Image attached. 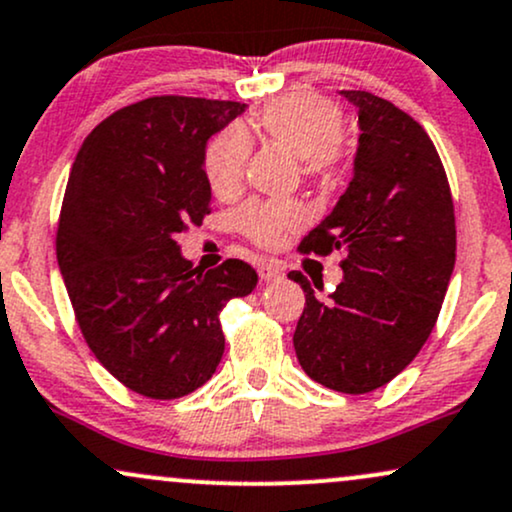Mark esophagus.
<instances>
[{
	"label": "esophagus",
	"instance_id": "esophagus-1",
	"mask_svg": "<svg viewBox=\"0 0 512 512\" xmlns=\"http://www.w3.org/2000/svg\"><path fill=\"white\" fill-rule=\"evenodd\" d=\"M257 272H260V279L264 283H272V281L283 279L281 264H276V262H262L260 267H257Z\"/></svg>",
	"mask_w": 512,
	"mask_h": 512
}]
</instances>
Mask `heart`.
Instances as JSON below:
<instances>
[{"label": "heart", "mask_w": 512, "mask_h": 512, "mask_svg": "<svg viewBox=\"0 0 512 512\" xmlns=\"http://www.w3.org/2000/svg\"><path fill=\"white\" fill-rule=\"evenodd\" d=\"M252 128L288 155L298 169L312 178H331L343 164L338 104L315 92H288L264 104L252 119ZM250 140L243 128H224L205 147V176L219 197H233L243 186ZM240 229L262 248L279 245L286 233L305 224V209L298 202H252L240 212Z\"/></svg>", "instance_id": "heart-1"}]
</instances>
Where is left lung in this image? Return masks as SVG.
Wrapping results in <instances>:
<instances>
[{
  "mask_svg": "<svg viewBox=\"0 0 512 512\" xmlns=\"http://www.w3.org/2000/svg\"><path fill=\"white\" fill-rule=\"evenodd\" d=\"M341 95L360 126L353 178L300 250H341L343 281L322 300L303 274H288L305 291L293 346L326 389L369 393L403 372L432 334L455 267V214L420 123L372 92Z\"/></svg>",
  "mask_w": 512,
  "mask_h": 512,
  "instance_id": "8db88e82",
  "label": "left lung"
}]
</instances>
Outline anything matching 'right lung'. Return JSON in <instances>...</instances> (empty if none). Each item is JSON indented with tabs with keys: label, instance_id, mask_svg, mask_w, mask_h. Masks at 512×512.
<instances>
[{
	"label": "right lung",
	"instance_id": "obj_1",
	"mask_svg": "<svg viewBox=\"0 0 512 512\" xmlns=\"http://www.w3.org/2000/svg\"><path fill=\"white\" fill-rule=\"evenodd\" d=\"M240 102L150 97L104 119L66 183L57 260L85 343L140 396L200 389L224 355L219 312L257 286L243 260L197 272L176 233L209 214L205 147Z\"/></svg>",
	"mask_w": 512,
	"mask_h": 512
}]
</instances>
